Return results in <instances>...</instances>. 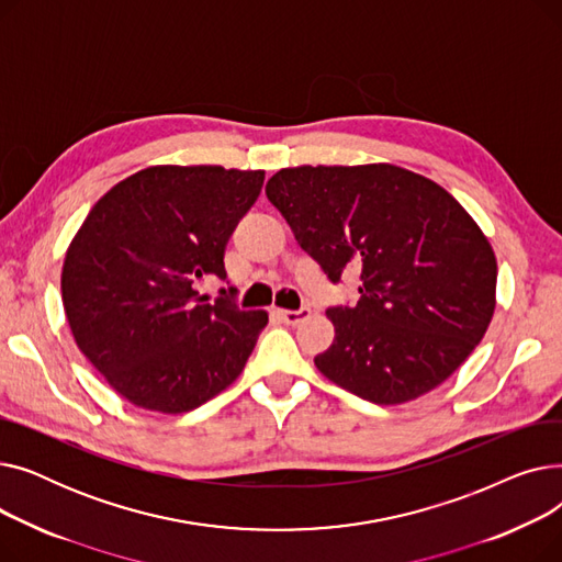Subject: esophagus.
Listing matches in <instances>:
<instances>
[{
  "label": "esophagus",
  "instance_id": "esophagus-1",
  "mask_svg": "<svg viewBox=\"0 0 562 562\" xmlns=\"http://www.w3.org/2000/svg\"><path fill=\"white\" fill-rule=\"evenodd\" d=\"M278 314L286 323V326H299V323H303L305 318L312 316V312L307 307H303V310H278Z\"/></svg>",
  "mask_w": 562,
  "mask_h": 562
}]
</instances>
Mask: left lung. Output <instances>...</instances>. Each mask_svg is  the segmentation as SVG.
Wrapping results in <instances>:
<instances>
[{
  "mask_svg": "<svg viewBox=\"0 0 562 562\" xmlns=\"http://www.w3.org/2000/svg\"><path fill=\"white\" fill-rule=\"evenodd\" d=\"M266 195L333 282L346 266L362 269V299L326 312L335 339L314 358L335 385L378 405L407 403L481 344L496 307V257L447 189L394 164L293 166Z\"/></svg>",
  "mask_w": 562,
  "mask_h": 562,
  "instance_id": "obj_1",
  "label": "left lung"
}]
</instances>
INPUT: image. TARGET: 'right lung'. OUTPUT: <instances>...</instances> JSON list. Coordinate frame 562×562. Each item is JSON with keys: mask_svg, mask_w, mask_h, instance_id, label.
Masks as SVG:
<instances>
[{"mask_svg": "<svg viewBox=\"0 0 562 562\" xmlns=\"http://www.w3.org/2000/svg\"><path fill=\"white\" fill-rule=\"evenodd\" d=\"M263 170L150 166L109 189L64 259L70 333L109 385L136 407L182 415L239 378L263 310L198 296L225 278V246L255 204Z\"/></svg>", "mask_w": 562, "mask_h": 562, "instance_id": "add662e5", "label": "right lung"}]
</instances>
